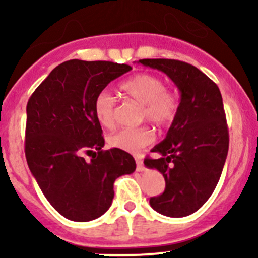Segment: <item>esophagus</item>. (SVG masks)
Masks as SVG:
<instances>
[{
  "label": "esophagus",
  "mask_w": 258,
  "mask_h": 258,
  "mask_svg": "<svg viewBox=\"0 0 258 258\" xmlns=\"http://www.w3.org/2000/svg\"><path fill=\"white\" fill-rule=\"evenodd\" d=\"M135 160H136V170L139 172H142L145 170V166H144V161H142V157L140 155L135 156Z\"/></svg>",
  "instance_id": "34e87169"
}]
</instances>
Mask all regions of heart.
Returning a JSON list of instances; mask_svg holds the SVG:
<instances>
[{
  "label": "heart",
  "mask_w": 258,
  "mask_h": 258,
  "mask_svg": "<svg viewBox=\"0 0 258 258\" xmlns=\"http://www.w3.org/2000/svg\"><path fill=\"white\" fill-rule=\"evenodd\" d=\"M122 95L142 105V119H148L160 127L170 126L177 117L179 101L173 91L168 90L165 81L157 75H134L119 83ZM93 112L102 126L112 127L116 121V102L107 91H101L93 101ZM153 141V132L150 127L122 128L108 137L111 147L127 152H137Z\"/></svg>",
  "instance_id": "b5f03b06"
}]
</instances>
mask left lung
<instances>
[{"instance_id": "8db88e82", "label": "left lung", "mask_w": 258, "mask_h": 258, "mask_svg": "<svg viewBox=\"0 0 258 258\" xmlns=\"http://www.w3.org/2000/svg\"><path fill=\"white\" fill-rule=\"evenodd\" d=\"M140 63L165 72L181 92L177 117L167 136L145 158L148 168L165 177V191L151 197L153 210L168 217L196 212L218 183L228 152V127L220 88L197 67L167 58H145Z\"/></svg>"}]
</instances>
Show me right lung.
Instances as JSON below:
<instances>
[{
	"label": "right lung",
	"instance_id": "right-lung-1",
	"mask_svg": "<svg viewBox=\"0 0 258 258\" xmlns=\"http://www.w3.org/2000/svg\"><path fill=\"white\" fill-rule=\"evenodd\" d=\"M132 70L110 61L70 59L58 64L27 102L25 153L41 191L63 217L87 222L102 216L114 196L117 177L136 170L126 151H103L95 97ZM93 153L91 161L83 154Z\"/></svg>",
	"mask_w": 258,
	"mask_h": 258
}]
</instances>
